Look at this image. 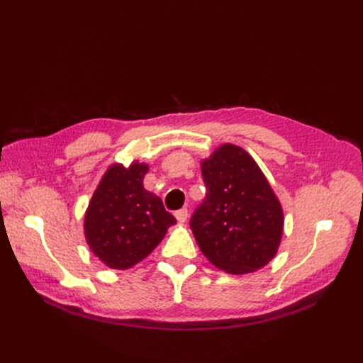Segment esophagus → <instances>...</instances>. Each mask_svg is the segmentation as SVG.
Here are the masks:
<instances>
[{"label":"esophagus","mask_w":363,"mask_h":363,"mask_svg":"<svg viewBox=\"0 0 363 363\" xmlns=\"http://www.w3.org/2000/svg\"><path fill=\"white\" fill-rule=\"evenodd\" d=\"M174 215H175V218H177L179 223H184L186 219H188V208L183 207V208H180V211L175 212Z\"/></svg>","instance_id":"esophagus-1"}]
</instances>
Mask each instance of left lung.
Returning a JSON list of instances; mask_svg holds the SVG:
<instances>
[{
    "label": "left lung",
    "instance_id": "1",
    "mask_svg": "<svg viewBox=\"0 0 363 363\" xmlns=\"http://www.w3.org/2000/svg\"><path fill=\"white\" fill-rule=\"evenodd\" d=\"M201 174L207 194L191 228L203 255L228 274L268 265L281 240L283 211L255 159L224 144L201 162Z\"/></svg>",
    "mask_w": 363,
    "mask_h": 363
}]
</instances>
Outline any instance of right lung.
<instances>
[{
  "mask_svg": "<svg viewBox=\"0 0 363 363\" xmlns=\"http://www.w3.org/2000/svg\"><path fill=\"white\" fill-rule=\"evenodd\" d=\"M148 164L115 163L106 171L84 215L94 255L112 269H127L155 250L175 218L144 188Z\"/></svg>",
  "mask_w": 363,
  "mask_h": 363,
  "instance_id": "1",
  "label": "right lung"
}]
</instances>
